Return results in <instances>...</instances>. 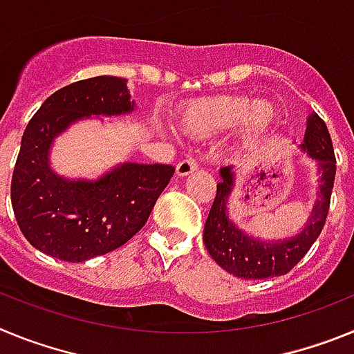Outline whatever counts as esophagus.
Listing matches in <instances>:
<instances>
[{
  "label": "esophagus",
  "instance_id": "esophagus-1",
  "mask_svg": "<svg viewBox=\"0 0 354 354\" xmlns=\"http://www.w3.org/2000/svg\"><path fill=\"white\" fill-rule=\"evenodd\" d=\"M196 168H198L196 161H193V159H184V161H180L179 165H177L175 174H177V177H187V175H192Z\"/></svg>",
  "mask_w": 354,
  "mask_h": 354
}]
</instances>
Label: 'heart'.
Segmentation results:
<instances>
[{
    "mask_svg": "<svg viewBox=\"0 0 354 354\" xmlns=\"http://www.w3.org/2000/svg\"><path fill=\"white\" fill-rule=\"evenodd\" d=\"M278 109L268 99L252 101L246 95H218L193 101L180 111L179 127L186 136L205 140L237 126L243 147H255L274 126Z\"/></svg>",
    "mask_w": 354,
    "mask_h": 354,
    "instance_id": "obj_1",
    "label": "heart"
}]
</instances>
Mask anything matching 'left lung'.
<instances>
[{
    "mask_svg": "<svg viewBox=\"0 0 354 354\" xmlns=\"http://www.w3.org/2000/svg\"><path fill=\"white\" fill-rule=\"evenodd\" d=\"M299 150L317 167V198L310 216L296 236L264 239L252 236L228 216V202L236 189V167L220 168L221 183L216 186V198L204 227V245L209 255L225 271L245 280L280 277L292 270L310 250L326 221L331 189L335 180V154L324 120L312 111L306 118V131Z\"/></svg>",
    "mask_w": 354,
    "mask_h": 354,
    "instance_id": "1",
    "label": "left lung"
}]
</instances>
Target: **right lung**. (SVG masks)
<instances>
[{
    "label": "right lung",
    "mask_w": 354,
    "mask_h": 354,
    "mask_svg": "<svg viewBox=\"0 0 354 354\" xmlns=\"http://www.w3.org/2000/svg\"><path fill=\"white\" fill-rule=\"evenodd\" d=\"M134 109L127 80L97 76L60 88L33 115L10 187L15 220L33 248L65 262H84L122 246L145 225L174 167L126 161L97 179H72L51 167L53 143L71 126Z\"/></svg>",
    "instance_id": "obj_1"
}]
</instances>
